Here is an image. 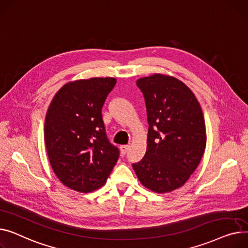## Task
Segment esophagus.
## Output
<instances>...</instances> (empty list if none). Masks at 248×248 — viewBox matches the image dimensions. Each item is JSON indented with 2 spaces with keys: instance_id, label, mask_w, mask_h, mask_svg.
Instances as JSON below:
<instances>
[{
  "instance_id": "34e87169",
  "label": "esophagus",
  "mask_w": 248,
  "mask_h": 248,
  "mask_svg": "<svg viewBox=\"0 0 248 248\" xmlns=\"http://www.w3.org/2000/svg\"><path fill=\"white\" fill-rule=\"evenodd\" d=\"M129 145H121L120 146V150H121V153L123 154V155H125L126 153H127V151H128V149H129Z\"/></svg>"
}]
</instances>
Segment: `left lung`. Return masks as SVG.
<instances>
[{
	"label": "left lung",
	"instance_id": "obj_1",
	"mask_svg": "<svg viewBox=\"0 0 248 248\" xmlns=\"http://www.w3.org/2000/svg\"><path fill=\"white\" fill-rule=\"evenodd\" d=\"M147 111V149L133 169L151 191L171 192L195 171L206 146L203 113L193 92L178 79L154 74L136 82Z\"/></svg>",
	"mask_w": 248,
	"mask_h": 248
}]
</instances>
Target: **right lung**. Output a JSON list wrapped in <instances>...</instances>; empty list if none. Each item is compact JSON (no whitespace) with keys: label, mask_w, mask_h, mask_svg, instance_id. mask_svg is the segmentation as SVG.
Masks as SVG:
<instances>
[{"label":"right lung","mask_w":248,"mask_h":248,"mask_svg":"<svg viewBox=\"0 0 248 248\" xmlns=\"http://www.w3.org/2000/svg\"><path fill=\"white\" fill-rule=\"evenodd\" d=\"M115 78L65 84L47 111L44 138L51 166L60 181L83 193L103 186L119 158L102 119V107Z\"/></svg>","instance_id":"1"}]
</instances>
